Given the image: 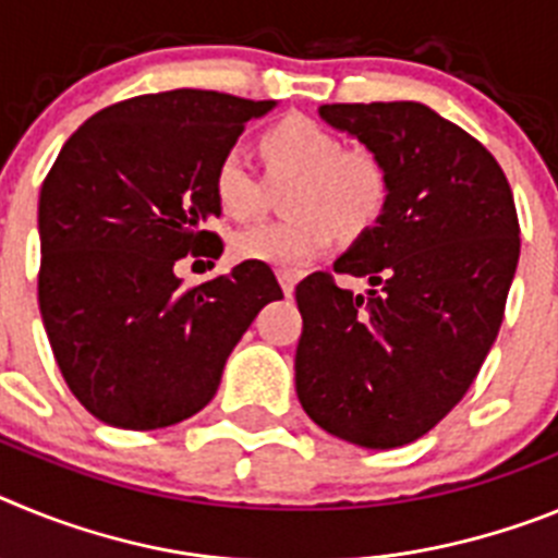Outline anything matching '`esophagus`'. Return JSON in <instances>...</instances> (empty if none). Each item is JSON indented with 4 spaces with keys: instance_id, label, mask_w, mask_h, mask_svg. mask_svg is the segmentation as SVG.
<instances>
[{
    "instance_id": "1",
    "label": "esophagus",
    "mask_w": 558,
    "mask_h": 558,
    "mask_svg": "<svg viewBox=\"0 0 558 558\" xmlns=\"http://www.w3.org/2000/svg\"><path fill=\"white\" fill-rule=\"evenodd\" d=\"M295 279H299V276H295L293 270H279V284H282L284 295H293Z\"/></svg>"
}]
</instances>
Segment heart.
<instances>
[{"mask_svg": "<svg viewBox=\"0 0 558 558\" xmlns=\"http://www.w3.org/2000/svg\"><path fill=\"white\" fill-rule=\"evenodd\" d=\"M274 181L293 179L282 223L234 231L229 254L236 263L299 270L327 254L335 236L366 234L388 204V170L368 147H340L332 131L310 117H284L259 140ZM211 192L229 218L245 220L263 206V179L243 150H226L211 172Z\"/></svg>", "mask_w": 558, "mask_h": 558, "instance_id": "1", "label": "heart"}]
</instances>
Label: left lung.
Masks as SVG:
<instances>
[{"label": "left lung", "instance_id": "8db88e82", "mask_svg": "<svg viewBox=\"0 0 558 558\" xmlns=\"http://www.w3.org/2000/svg\"><path fill=\"white\" fill-rule=\"evenodd\" d=\"M318 113L377 153L391 192L335 263L372 290L354 295L322 270L295 288V393L332 436L391 450L461 402L495 343L520 259L514 195L495 156L422 102Z\"/></svg>", "mask_w": 558, "mask_h": 558}]
</instances>
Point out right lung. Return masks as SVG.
I'll return each mask as SVG.
<instances>
[{"mask_svg":"<svg viewBox=\"0 0 558 558\" xmlns=\"http://www.w3.org/2000/svg\"><path fill=\"white\" fill-rule=\"evenodd\" d=\"M274 100L175 88L102 108L58 153L38 198V307L69 391L122 430L209 405L236 340L282 288L240 263L184 288L175 263L223 254L211 172Z\"/></svg>","mask_w":558,"mask_h":558,"instance_id":"right-lung-1","label":"right lung"}]
</instances>
